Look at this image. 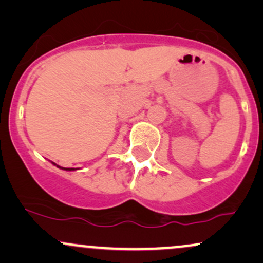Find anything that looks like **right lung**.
Instances as JSON below:
<instances>
[{
    "mask_svg": "<svg viewBox=\"0 0 263 263\" xmlns=\"http://www.w3.org/2000/svg\"><path fill=\"white\" fill-rule=\"evenodd\" d=\"M59 167V165H58ZM59 168H62V167H59ZM62 170H65V171H74V168H62Z\"/></svg>",
    "mask_w": 263,
    "mask_h": 263,
    "instance_id": "obj_1",
    "label": "right lung"
}]
</instances>
